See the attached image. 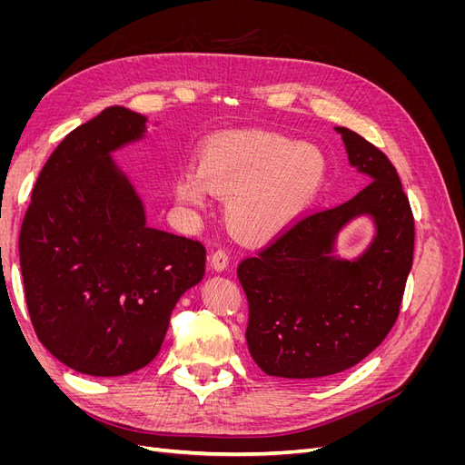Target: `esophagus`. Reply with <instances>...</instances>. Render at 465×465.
<instances>
[{
    "label": "esophagus",
    "mask_w": 465,
    "mask_h": 465,
    "mask_svg": "<svg viewBox=\"0 0 465 465\" xmlns=\"http://www.w3.org/2000/svg\"><path fill=\"white\" fill-rule=\"evenodd\" d=\"M229 265V254L224 250H215L213 254H211V267H213L215 272H224Z\"/></svg>",
    "instance_id": "obj_1"
}]
</instances>
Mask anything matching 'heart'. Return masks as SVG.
I'll list each match as a JSON object with an SVG mask.
<instances>
[{
	"mask_svg": "<svg viewBox=\"0 0 465 465\" xmlns=\"http://www.w3.org/2000/svg\"><path fill=\"white\" fill-rule=\"evenodd\" d=\"M328 174L323 151L273 134L227 135L209 142L198 173L174 182L176 198L203 207L207 190L227 200L224 219L232 234L263 242L287 231L311 205Z\"/></svg>",
	"mask_w": 465,
	"mask_h": 465,
	"instance_id": "obj_1",
	"label": "heart"
}]
</instances>
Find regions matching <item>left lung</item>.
<instances>
[{
    "label": "left lung",
    "mask_w": 465,
    "mask_h": 465,
    "mask_svg": "<svg viewBox=\"0 0 465 465\" xmlns=\"http://www.w3.org/2000/svg\"><path fill=\"white\" fill-rule=\"evenodd\" d=\"M337 132L371 184L341 205L304 213L236 267L248 351L270 376L316 380L355 367L396 323L413 265L415 223L396 166L359 134ZM359 214L377 221L371 248L355 262L331 259L336 231Z\"/></svg>",
    "instance_id": "obj_1"
}]
</instances>
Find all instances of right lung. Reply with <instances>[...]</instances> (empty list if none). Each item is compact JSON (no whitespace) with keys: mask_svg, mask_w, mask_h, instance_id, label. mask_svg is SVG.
Masks as SVG:
<instances>
[{"mask_svg":"<svg viewBox=\"0 0 465 465\" xmlns=\"http://www.w3.org/2000/svg\"><path fill=\"white\" fill-rule=\"evenodd\" d=\"M145 118L110 106L67 134L36 178L19 258L35 333L65 367L124 376L157 357L182 292L205 273V246L151 229L110 153Z\"/></svg>","mask_w":465,"mask_h":465,"instance_id":"1","label":"right lung"}]
</instances>
